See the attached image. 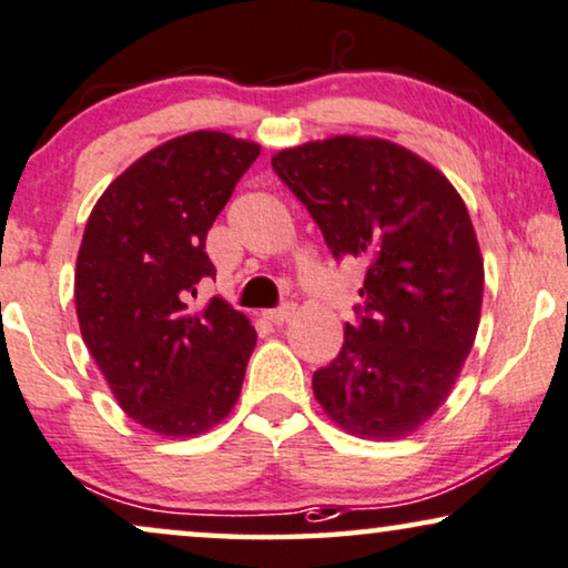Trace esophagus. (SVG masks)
I'll use <instances>...</instances> for the list:
<instances>
[{
  "label": "esophagus",
  "mask_w": 568,
  "mask_h": 568,
  "mask_svg": "<svg viewBox=\"0 0 568 568\" xmlns=\"http://www.w3.org/2000/svg\"><path fill=\"white\" fill-rule=\"evenodd\" d=\"M293 314H296V306H293V304H283V306H277V308H267V312H262V316H264V320H267L270 324H283V322H288Z\"/></svg>",
  "instance_id": "esophagus-1"
}]
</instances>
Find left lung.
Segmentation results:
<instances>
[{
	"instance_id": "1",
	"label": "left lung",
	"mask_w": 568,
	"mask_h": 568,
	"mask_svg": "<svg viewBox=\"0 0 568 568\" xmlns=\"http://www.w3.org/2000/svg\"><path fill=\"white\" fill-rule=\"evenodd\" d=\"M272 169L337 262H368L345 343L314 372L316 399L353 436H407L449 397L478 332L483 260L463 196L423 158L374 138L308 142Z\"/></svg>"
}]
</instances>
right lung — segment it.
Listing matches in <instances>:
<instances>
[{"mask_svg":"<svg viewBox=\"0 0 568 568\" xmlns=\"http://www.w3.org/2000/svg\"><path fill=\"white\" fill-rule=\"evenodd\" d=\"M260 145L192 132L150 150L105 189L82 236L74 306L90 355L130 418L163 436H194L236 405L256 345L223 298L194 312L215 280L207 231Z\"/></svg>","mask_w":568,"mask_h":568,"instance_id":"1","label":"right lung"}]
</instances>
